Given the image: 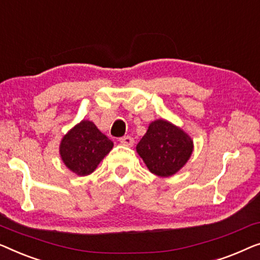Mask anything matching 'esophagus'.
Instances as JSON below:
<instances>
[{"instance_id": "esophagus-1", "label": "esophagus", "mask_w": 260, "mask_h": 260, "mask_svg": "<svg viewBox=\"0 0 260 260\" xmlns=\"http://www.w3.org/2000/svg\"><path fill=\"white\" fill-rule=\"evenodd\" d=\"M119 141L121 142L123 146H129V147H131V146H133V144H134V139L129 137V135H126V137L120 138Z\"/></svg>"}]
</instances>
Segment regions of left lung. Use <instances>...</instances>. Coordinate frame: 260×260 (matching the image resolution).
<instances>
[{
	"label": "left lung",
	"mask_w": 260,
	"mask_h": 260,
	"mask_svg": "<svg viewBox=\"0 0 260 260\" xmlns=\"http://www.w3.org/2000/svg\"><path fill=\"white\" fill-rule=\"evenodd\" d=\"M192 151L191 138L166 120L153 121L137 146L148 170L159 177L177 173L187 162Z\"/></svg>",
	"instance_id": "1"
}]
</instances>
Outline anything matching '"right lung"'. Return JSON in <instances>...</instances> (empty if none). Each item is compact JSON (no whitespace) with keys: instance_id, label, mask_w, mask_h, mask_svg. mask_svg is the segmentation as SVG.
Listing matches in <instances>:
<instances>
[{"instance_id":"obj_1","label":"right lung","mask_w":260,"mask_h":260,"mask_svg":"<svg viewBox=\"0 0 260 260\" xmlns=\"http://www.w3.org/2000/svg\"><path fill=\"white\" fill-rule=\"evenodd\" d=\"M113 148V142L88 120H83L64 135L60 154L64 165L78 175H88Z\"/></svg>"}]
</instances>
